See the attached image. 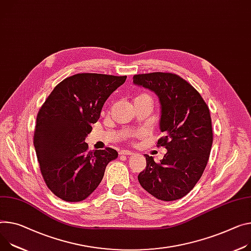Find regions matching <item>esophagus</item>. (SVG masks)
Instances as JSON below:
<instances>
[{
    "label": "esophagus",
    "mask_w": 251,
    "mask_h": 251,
    "mask_svg": "<svg viewBox=\"0 0 251 251\" xmlns=\"http://www.w3.org/2000/svg\"><path fill=\"white\" fill-rule=\"evenodd\" d=\"M132 151H128V150H121L120 151V155L121 156H130V155H132Z\"/></svg>",
    "instance_id": "34e87169"
}]
</instances>
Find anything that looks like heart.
Instances as JSON below:
<instances>
[{"label": "heart", "mask_w": 251, "mask_h": 251, "mask_svg": "<svg viewBox=\"0 0 251 251\" xmlns=\"http://www.w3.org/2000/svg\"><path fill=\"white\" fill-rule=\"evenodd\" d=\"M142 96H148V95H145V94H141V95H139L138 98H142Z\"/></svg>", "instance_id": "1"}]
</instances>
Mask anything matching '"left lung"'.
Instances as JSON below:
<instances>
[{"label":"left lung","instance_id":"1","mask_svg":"<svg viewBox=\"0 0 251 251\" xmlns=\"http://www.w3.org/2000/svg\"><path fill=\"white\" fill-rule=\"evenodd\" d=\"M133 83L158 95L163 137L157 146L167 149L159 163L145 155L147 167L139 182L157 199H181L197 184L208 163L213 143L209 107L194 87L174 73L137 74Z\"/></svg>","mask_w":251,"mask_h":251}]
</instances>
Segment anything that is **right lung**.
Returning <instances> with one entry per match:
<instances>
[{
    "instance_id": "add662e5",
    "label": "right lung",
    "mask_w": 251,
    "mask_h": 251,
    "mask_svg": "<svg viewBox=\"0 0 251 251\" xmlns=\"http://www.w3.org/2000/svg\"><path fill=\"white\" fill-rule=\"evenodd\" d=\"M126 76L78 73L52 90L38 111L34 147L42 177L54 195L67 202L86 199L101 182L118 151H88L85 138L109 95Z\"/></svg>"
}]
</instances>
